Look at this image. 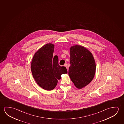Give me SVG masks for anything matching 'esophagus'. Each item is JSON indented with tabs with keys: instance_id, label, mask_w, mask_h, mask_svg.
<instances>
[{
	"instance_id": "obj_1",
	"label": "esophagus",
	"mask_w": 124,
	"mask_h": 124,
	"mask_svg": "<svg viewBox=\"0 0 124 124\" xmlns=\"http://www.w3.org/2000/svg\"><path fill=\"white\" fill-rule=\"evenodd\" d=\"M64 66L66 67V68H67V69H68V67L67 66V64H65V65H64Z\"/></svg>"
}]
</instances>
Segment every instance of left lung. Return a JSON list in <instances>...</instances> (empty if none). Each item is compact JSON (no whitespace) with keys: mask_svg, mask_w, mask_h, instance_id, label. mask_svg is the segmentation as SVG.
<instances>
[{"mask_svg":"<svg viewBox=\"0 0 124 124\" xmlns=\"http://www.w3.org/2000/svg\"><path fill=\"white\" fill-rule=\"evenodd\" d=\"M70 66L69 75L75 86L82 88L90 84L94 77L96 66L92 54L80 45L70 48Z\"/></svg>","mask_w":124,"mask_h":124,"instance_id":"obj_1","label":"left lung"}]
</instances>
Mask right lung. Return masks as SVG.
Returning <instances> with one entry per match:
<instances>
[{"mask_svg": "<svg viewBox=\"0 0 124 124\" xmlns=\"http://www.w3.org/2000/svg\"><path fill=\"white\" fill-rule=\"evenodd\" d=\"M54 50V44H46L34 54L31 63L35 81L39 86L47 91L55 88L61 75L68 73L65 67L59 65L57 55L53 57Z\"/></svg>", "mask_w": 124, "mask_h": 124, "instance_id": "obj_1", "label": "right lung"}]
</instances>
